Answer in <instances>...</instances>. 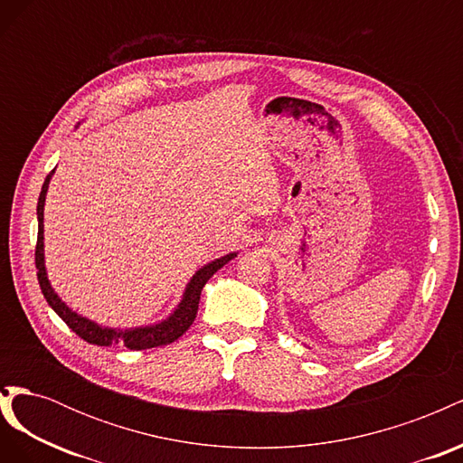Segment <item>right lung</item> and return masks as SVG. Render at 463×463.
Masks as SVG:
<instances>
[{
  "label": "right lung",
  "mask_w": 463,
  "mask_h": 463,
  "mask_svg": "<svg viewBox=\"0 0 463 463\" xmlns=\"http://www.w3.org/2000/svg\"><path fill=\"white\" fill-rule=\"evenodd\" d=\"M53 170L48 174L44 185H42L40 197H38V206H36V214H38V240H36V249H34V262H36V276H38V284L42 293L48 301V305L52 309L61 317V320L65 325L71 328L79 338H82L89 344L94 345H111V344H121L129 349H148V347H158V345H165L175 342L179 335H184V332H187V328L193 325L194 317H197L199 311V299H201V291L204 288V284L208 282L210 278L214 276V272H218L223 264H228L233 257H237L235 253L222 257L214 262H210L206 266L193 276V279L189 282L184 301L179 303L177 309L174 311V315L160 322V325L154 326H145V328H135V330H114V328H102L94 325L89 318L79 317L77 313H73L69 307L55 296V291L52 289L48 276H46V266H44V203H46V191H48V184L52 177Z\"/></svg>",
  "instance_id": "add662e5"
}]
</instances>
